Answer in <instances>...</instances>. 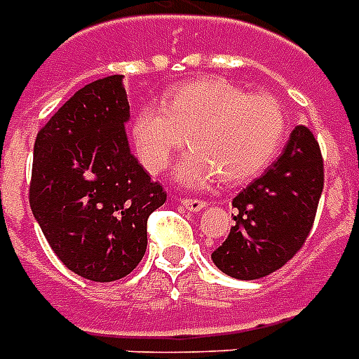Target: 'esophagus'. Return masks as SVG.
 <instances>
[{"label":"esophagus","mask_w":359,"mask_h":359,"mask_svg":"<svg viewBox=\"0 0 359 359\" xmlns=\"http://www.w3.org/2000/svg\"><path fill=\"white\" fill-rule=\"evenodd\" d=\"M180 203L187 207L188 211H200V209H203L207 205V201L198 200V198H187V200H182Z\"/></svg>","instance_id":"1"}]
</instances>
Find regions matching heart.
<instances>
[{
    "label": "heart",
    "mask_w": 359,
    "mask_h": 359,
    "mask_svg": "<svg viewBox=\"0 0 359 359\" xmlns=\"http://www.w3.org/2000/svg\"><path fill=\"white\" fill-rule=\"evenodd\" d=\"M287 131L283 106L270 95L249 93L222 78L180 85L163 104L140 108L133 140L142 165L161 172L187 140L192 144L177 165V179L205 187L222 175L243 182L266 169L280 154Z\"/></svg>",
    "instance_id": "heart-1"
}]
</instances>
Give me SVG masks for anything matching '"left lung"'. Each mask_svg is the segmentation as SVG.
Segmentation results:
<instances>
[{"instance_id":"left-lung-1","label":"left lung","mask_w":359,"mask_h":359,"mask_svg":"<svg viewBox=\"0 0 359 359\" xmlns=\"http://www.w3.org/2000/svg\"><path fill=\"white\" fill-rule=\"evenodd\" d=\"M323 190L318 140L297 126L280 158L232 200L236 224L211 259L224 274L259 280L301 251L314 224Z\"/></svg>"}]
</instances>
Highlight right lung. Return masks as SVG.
I'll return each instance as SVG.
<instances>
[{
	"label": "right lung",
	"instance_id": "obj_1",
	"mask_svg": "<svg viewBox=\"0 0 359 359\" xmlns=\"http://www.w3.org/2000/svg\"><path fill=\"white\" fill-rule=\"evenodd\" d=\"M121 79L85 85L34 142L32 213L62 264L91 281L121 280L137 268L148 217L167 200L129 150Z\"/></svg>",
	"mask_w": 359,
	"mask_h": 359
}]
</instances>
